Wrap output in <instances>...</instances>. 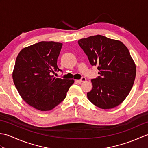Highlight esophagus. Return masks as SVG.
Wrapping results in <instances>:
<instances>
[{
  "label": "esophagus",
  "mask_w": 148,
  "mask_h": 148,
  "mask_svg": "<svg viewBox=\"0 0 148 148\" xmlns=\"http://www.w3.org/2000/svg\"><path fill=\"white\" fill-rule=\"evenodd\" d=\"M86 77H83L82 78H81V79H79V80H77V81L78 83H81V82H84V81H86Z\"/></svg>",
  "instance_id": "1"
}]
</instances>
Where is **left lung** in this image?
<instances>
[{"instance_id":"obj_1","label":"left lung","mask_w":148,"mask_h":148,"mask_svg":"<svg viewBox=\"0 0 148 148\" xmlns=\"http://www.w3.org/2000/svg\"><path fill=\"white\" fill-rule=\"evenodd\" d=\"M92 65L100 76L92 79L93 88L87 93L90 101L99 108H114L124 101L133 86L136 66L127 46L118 40L101 35L78 40Z\"/></svg>"}]
</instances>
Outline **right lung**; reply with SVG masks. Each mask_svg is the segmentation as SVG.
Listing matches in <instances>:
<instances>
[{"label": "right lung", "mask_w": 148, "mask_h": 148, "mask_svg": "<svg viewBox=\"0 0 148 148\" xmlns=\"http://www.w3.org/2000/svg\"><path fill=\"white\" fill-rule=\"evenodd\" d=\"M62 43L41 41L22 49L18 55L12 79L21 98L37 110L47 111L62 102L73 79H62L52 76L62 71L57 58Z\"/></svg>", "instance_id": "obj_1"}]
</instances>
